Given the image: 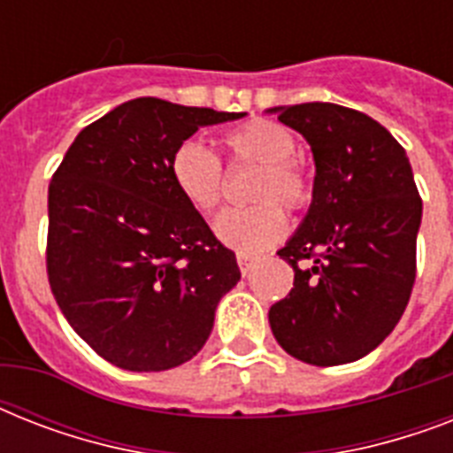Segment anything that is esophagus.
Instances as JSON below:
<instances>
[{
  "mask_svg": "<svg viewBox=\"0 0 453 453\" xmlns=\"http://www.w3.org/2000/svg\"><path fill=\"white\" fill-rule=\"evenodd\" d=\"M237 263H240L242 275H249V273H251V268H254L256 258L254 256H247V254H237Z\"/></svg>",
  "mask_w": 453,
  "mask_h": 453,
  "instance_id": "1",
  "label": "esophagus"
}]
</instances>
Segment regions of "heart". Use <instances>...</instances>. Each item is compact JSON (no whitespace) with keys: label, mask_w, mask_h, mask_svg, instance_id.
<instances>
[{"label":"heart","mask_w":453,"mask_h":453,"mask_svg":"<svg viewBox=\"0 0 453 453\" xmlns=\"http://www.w3.org/2000/svg\"><path fill=\"white\" fill-rule=\"evenodd\" d=\"M226 150L234 164H254L258 173L251 185V199L244 209H227L213 223L220 244L237 254H261L287 233L284 209L296 211L308 204L310 183L296 164V136L287 127L268 119H254L227 131ZM171 180L180 197L199 213H211L223 197V166L199 141H185L171 155Z\"/></svg>","instance_id":"b5f03b06"}]
</instances>
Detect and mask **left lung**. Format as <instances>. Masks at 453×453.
<instances>
[{"label": "left lung", "instance_id": "1", "mask_svg": "<svg viewBox=\"0 0 453 453\" xmlns=\"http://www.w3.org/2000/svg\"><path fill=\"white\" fill-rule=\"evenodd\" d=\"M308 141L312 202L277 254L294 289L268 312L277 343L315 366L376 350L400 322L416 277L423 204L409 157L365 112L336 103L270 108Z\"/></svg>", "mask_w": 453, "mask_h": 453}]
</instances>
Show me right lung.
I'll use <instances>...</instances> for the list:
<instances>
[{
    "label": "right lung",
    "instance_id": "add662e5",
    "mask_svg": "<svg viewBox=\"0 0 453 453\" xmlns=\"http://www.w3.org/2000/svg\"><path fill=\"white\" fill-rule=\"evenodd\" d=\"M247 112L134 98L74 138L49 185L53 298L110 365L166 372L202 350L237 258L171 180V155L199 129Z\"/></svg>",
    "mask_w": 453,
    "mask_h": 453
}]
</instances>
